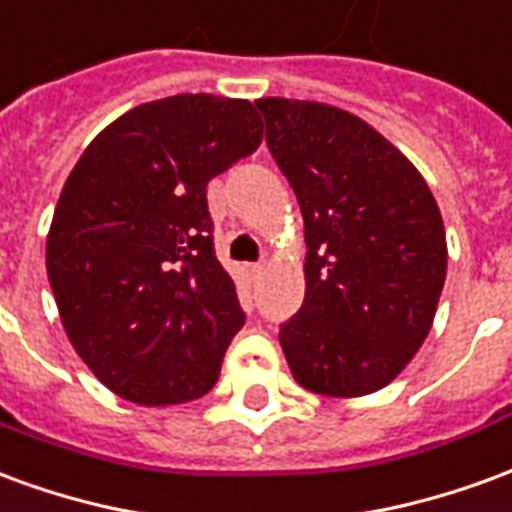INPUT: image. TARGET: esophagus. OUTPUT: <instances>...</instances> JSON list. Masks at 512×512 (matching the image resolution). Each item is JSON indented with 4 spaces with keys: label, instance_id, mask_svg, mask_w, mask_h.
I'll use <instances>...</instances> for the list:
<instances>
[{
    "label": "esophagus",
    "instance_id": "esophagus-1",
    "mask_svg": "<svg viewBox=\"0 0 512 512\" xmlns=\"http://www.w3.org/2000/svg\"><path fill=\"white\" fill-rule=\"evenodd\" d=\"M260 274H263V263H252V266H246V279H249V282H257Z\"/></svg>",
    "mask_w": 512,
    "mask_h": 512
}]
</instances>
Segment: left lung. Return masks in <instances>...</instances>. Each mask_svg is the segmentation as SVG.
Returning <instances> with one entry per match:
<instances>
[{
	"mask_svg": "<svg viewBox=\"0 0 512 512\" xmlns=\"http://www.w3.org/2000/svg\"><path fill=\"white\" fill-rule=\"evenodd\" d=\"M255 106L304 216L307 293L279 326L290 373L315 395H370L430 332L447 274L439 205L365 120L315 101Z\"/></svg>",
	"mask_w": 512,
	"mask_h": 512,
	"instance_id": "8db88e82",
	"label": "left lung"
}]
</instances>
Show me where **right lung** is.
I'll return each mask as SVG.
<instances>
[{
  "mask_svg": "<svg viewBox=\"0 0 512 512\" xmlns=\"http://www.w3.org/2000/svg\"><path fill=\"white\" fill-rule=\"evenodd\" d=\"M260 139L249 101L172 95L104 128L65 180L46 271L76 354L115 395L172 406L216 384L246 315L213 252L208 180Z\"/></svg>",
  "mask_w": 512,
  "mask_h": 512,
  "instance_id": "right-lung-1",
  "label": "right lung"
}]
</instances>
